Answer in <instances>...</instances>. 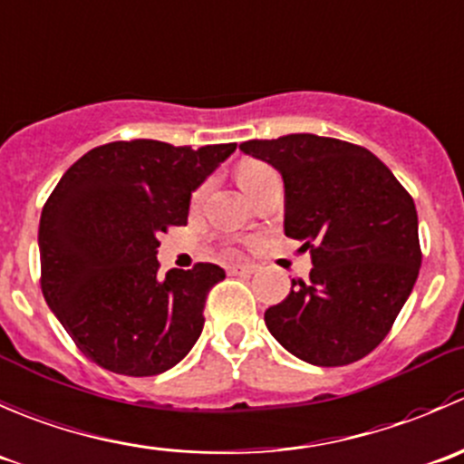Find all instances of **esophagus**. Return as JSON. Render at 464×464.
Instances as JSON below:
<instances>
[{"instance_id": "esophagus-1", "label": "esophagus", "mask_w": 464, "mask_h": 464, "mask_svg": "<svg viewBox=\"0 0 464 464\" xmlns=\"http://www.w3.org/2000/svg\"><path fill=\"white\" fill-rule=\"evenodd\" d=\"M256 268H259V266L256 264H252V261H243V264H232L230 266V270L232 273H256Z\"/></svg>"}]
</instances>
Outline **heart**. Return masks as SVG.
I'll list each match as a JSON object with an SVG mask.
<instances>
[{"label":"heart","instance_id":"b5f03b06","mask_svg":"<svg viewBox=\"0 0 464 464\" xmlns=\"http://www.w3.org/2000/svg\"><path fill=\"white\" fill-rule=\"evenodd\" d=\"M273 176H275L273 169L264 162H256V160H246V162L238 164V169H237L238 185L243 187V191H246L247 196H250L256 187H261L266 180H268V178H273ZM205 189H208V187L203 185L194 191V203H198V200L203 198Z\"/></svg>","mask_w":464,"mask_h":464}]
</instances>
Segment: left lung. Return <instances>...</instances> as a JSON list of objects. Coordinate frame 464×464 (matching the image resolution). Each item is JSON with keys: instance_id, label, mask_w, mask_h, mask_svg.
I'll list each match as a JSON object with an SVG mask.
<instances>
[{"instance_id": "obj_1", "label": "left lung", "mask_w": 464, "mask_h": 464, "mask_svg": "<svg viewBox=\"0 0 464 464\" xmlns=\"http://www.w3.org/2000/svg\"><path fill=\"white\" fill-rule=\"evenodd\" d=\"M243 153L284 178V232L309 250V279L264 314L293 356L336 368L368 356L411 295L421 266L417 209L363 146L311 132L250 140Z\"/></svg>"}]
</instances>
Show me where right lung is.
Instances as JSON below:
<instances>
[{
	"instance_id": "right-lung-1",
	"label": "right lung",
	"mask_w": 464,
	"mask_h": 464,
	"mask_svg": "<svg viewBox=\"0 0 464 464\" xmlns=\"http://www.w3.org/2000/svg\"><path fill=\"white\" fill-rule=\"evenodd\" d=\"M237 144L194 150L110 141L76 160L40 217V286L78 350L110 372L153 377L180 363L226 279L217 264L158 270L160 234L187 226L191 191Z\"/></svg>"
}]
</instances>
